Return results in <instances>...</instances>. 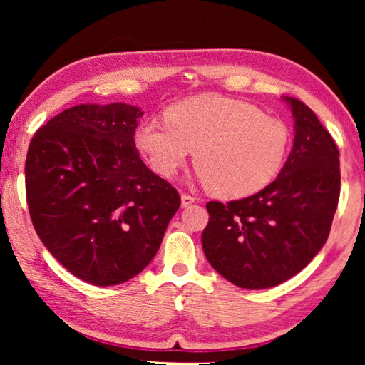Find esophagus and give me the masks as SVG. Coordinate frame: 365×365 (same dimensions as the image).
Here are the masks:
<instances>
[{
    "mask_svg": "<svg viewBox=\"0 0 365 365\" xmlns=\"http://www.w3.org/2000/svg\"><path fill=\"white\" fill-rule=\"evenodd\" d=\"M195 200H196L195 196H191L188 193H183L182 195V207H188L190 205H193Z\"/></svg>",
    "mask_w": 365,
    "mask_h": 365,
    "instance_id": "34e87169",
    "label": "esophagus"
}]
</instances>
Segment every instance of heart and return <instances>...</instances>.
I'll return each instance as SVG.
<instances>
[{
  "mask_svg": "<svg viewBox=\"0 0 365 365\" xmlns=\"http://www.w3.org/2000/svg\"><path fill=\"white\" fill-rule=\"evenodd\" d=\"M145 120L135 143L160 177H174L195 150L197 177L222 197L251 196L275 180L292 145L279 117L222 95L187 98Z\"/></svg>",
  "mask_w": 365,
  "mask_h": 365,
  "instance_id": "heart-1",
  "label": "heart"
}]
</instances>
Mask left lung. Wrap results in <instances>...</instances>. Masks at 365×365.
<instances>
[{"label": "left lung", "mask_w": 365, "mask_h": 365, "mask_svg": "<svg viewBox=\"0 0 365 365\" xmlns=\"http://www.w3.org/2000/svg\"><path fill=\"white\" fill-rule=\"evenodd\" d=\"M294 141L269 187L224 205L209 201L201 242L209 264L233 285L264 289L301 272L329 238L339 197V153L317 115L296 98Z\"/></svg>", "instance_id": "obj_1"}]
</instances>
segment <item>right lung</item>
Wrapping results in <instances>:
<instances>
[{
  "label": "right lung",
  "instance_id": "obj_1",
  "mask_svg": "<svg viewBox=\"0 0 365 365\" xmlns=\"http://www.w3.org/2000/svg\"><path fill=\"white\" fill-rule=\"evenodd\" d=\"M143 110L77 104L40 127L26 160L27 205L48 251L80 280L119 285L153 261L180 196L135 148Z\"/></svg>",
  "mask_w": 365,
  "mask_h": 365
}]
</instances>
